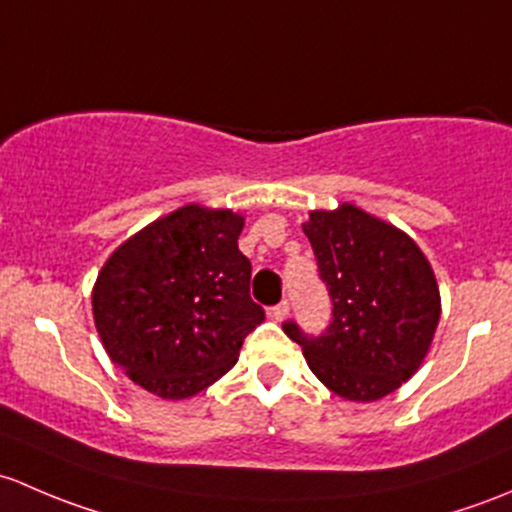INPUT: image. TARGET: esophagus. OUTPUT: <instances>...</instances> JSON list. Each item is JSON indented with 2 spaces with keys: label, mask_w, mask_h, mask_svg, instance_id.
Masks as SVG:
<instances>
[{
  "label": "esophagus",
  "mask_w": 512,
  "mask_h": 512,
  "mask_svg": "<svg viewBox=\"0 0 512 512\" xmlns=\"http://www.w3.org/2000/svg\"><path fill=\"white\" fill-rule=\"evenodd\" d=\"M288 313H291V303H288V300H281V303L278 305H273L271 308V318L276 320V323H281V320H286L288 318Z\"/></svg>",
  "instance_id": "34e87169"
}]
</instances>
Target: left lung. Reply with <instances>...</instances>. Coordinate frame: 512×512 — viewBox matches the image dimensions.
I'll return each mask as SVG.
<instances>
[{
  "instance_id": "obj_1",
  "label": "left lung",
  "mask_w": 512,
  "mask_h": 512,
  "mask_svg": "<svg viewBox=\"0 0 512 512\" xmlns=\"http://www.w3.org/2000/svg\"><path fill=\"white\" fill-rule=\"evenodd\" d=\"M333 300L325 333L283 330L315 377L350 402L387 397L419 370L441 315L429 261L404 231L352 204L310 212L303 224Z\"/></svg>"
}]
</instances>
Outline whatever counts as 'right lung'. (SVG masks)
<instances>
[{
	"mask_svg": "<svg viewBox=\"0 0 512 512\" xmlns=\"http://www.w3.org/2000/svg\"><path fill=\"white\" fill-rule=\"evenodd\" d=\"M244 217L187 204L130 236L100 268L93 320L110 360L162 399L224 377L266 313L249 295Z\"/></svg>",
	"mask_w": 512,
	"mask_h": 512,
	"instance_id": "right-lung-1",
	"label": "right lung"
}]
</instances>
